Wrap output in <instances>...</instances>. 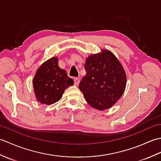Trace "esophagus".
<instances>
[{"label":"esophagus","mask_w":161,"mask_h":161,"mask_svg":"<svg viewBox=\"0 0 161 161\" xmlns=\"http://www.w3.org/2000/svg\"><path fill=\"white\" fill-rule=\"evenodd\" d=\"M74 83H75V86H77L79 83H80V79H79L78 77H75L74 78Z\"/></svg>","instance_id":"34e87169"}]
</instances>
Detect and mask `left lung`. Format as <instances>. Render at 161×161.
<instances>
[{
  "instance_id": "left-lung-1",
  "label": "left lung",
  "mask_w": 161,
  "mask_h": 161,
  "mask_svg": "<svg viewBox=\"0 0 161 161\" xmlns=\"http://www.w3.org/2000/svg\"><path fill=\"white\" fill-rule=\"evenodd\" d=\"M86 74L79 85L87 103L104 111L111 108L125 92V71L119 60L110 51L92 54L84 64Z\"/></svg>"
}]
</instances>
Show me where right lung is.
<instances>
[{
    "mask_svg": "<svg viewBox=\"0 0 161 161\" xmlns=\"http://www.w3.org/2000/svg\"><path fill=\"white\" fill-rule=\"evenodd\" d=\"M73 84V80L68 77L66 71L59 67L56 57L42 64L33 79L36 100L47 105L59 101L64 91Z\"/></svg>",
    "mask_w": 161,
    "mask_h": 161,
    "instance_id": "right-lung-1",
    "label": "right lung"
}]
</instances>
